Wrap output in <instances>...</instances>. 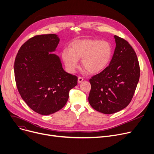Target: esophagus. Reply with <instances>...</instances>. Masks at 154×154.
Returning a JSON list of instances; mask_svg holds the SVG:
<instances>
[{
  "instance_id": "obj_1",
  "label": "esophagus",
  "mask_w": 154,
  "mask_h": 154,
  "mask_svg": "<svg viewBox=\"0 0 154 154\" xmlns=\"http://www.w3.org/2000/svg\"><path fill=\"white\" fill-rule=\"evenodd\" d=\"M83 80H84L83 77H79V78H78V82H79V83H81L82 82H83Z\"/></svg>"
}]
</instances>
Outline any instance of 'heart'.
<instances>
[{
  "mask_svg": "<svg viewBox=\"0 0 154 154\" xmlns=\"http://www.w3.org/2000/svg\"><path fill=\"white\" fill-rule=\"evenodd\" d=\"M112 49L109 43L98 39L76 40L69 49L62 53V58L67 70L73 73L78 66L79 59L82 66L90 74H97L103 70L110 63Z\"/></svg>",
  "mask_w": 154,
  "mask_h": 154,
  "instance_id": "b5f03b06",
  "label": "heart"
}]
</instances>
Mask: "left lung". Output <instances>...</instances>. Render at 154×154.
Masks as SVG:
<instances>
[{
    "label": "left lung",
    "instance_id": "1",
    "mask_svg": "<svg viewBox=\"0 0 154 154\" xmlns=\"http://www.w3.org/2000/svg\"><path fill=\"white\" fill-rule=\"evenodd\" d=\"M114 37L116 45L109 66L89 80V103L104 114L115 113L130 103L140 77L134 50L125 39Z\"/></svg>",
    "mask_w": 154,
    "mask_h": 154
}]
</instances>
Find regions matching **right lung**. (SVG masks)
I'll return each instance as SVG.
<instances>
[{"instance_id":"right-lung-1","label":"right lung","mask_w":154,"mask_h":154,"mask_svg":"<svg viewBox=\"0 0 154 154\" xmlns=\"http://www.w3.org/2000/svg\"><path fill=\"white\" fill-rule=\"evenodd\" d=\"M57 35H36L21 46L16 56V85L23 100L34 111L48 115L62 109L69 91L77 84V77L64 70L54 51Z\"/></svg>"}]
</instances>
